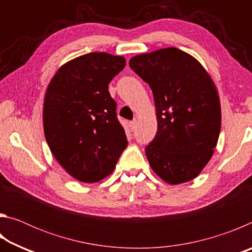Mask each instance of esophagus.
I'll return each mask as SVG.
<instances>
[{
	"mask_svg": "<svg viewBox=\"0 0 252 252\" xmlns=\"http://www.w3.org/2000/svg\"><path fill=\"white\" fill-rule=\"evenodd\" d=\"M129 126H130V129L133 131L135 127H136V121L135 120H133V121H131L130 123H129Z\"/></svg>",
	"mask_w": 252,
	"mask_h": 252,
	"instance_id": "34e87169",
	"label": "esophagus"
}]
</instances>
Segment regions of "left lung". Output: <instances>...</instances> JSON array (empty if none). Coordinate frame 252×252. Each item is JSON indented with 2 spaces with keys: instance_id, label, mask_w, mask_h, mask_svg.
Returning a JSON list of instances; mask_svg holds the SVG:
<instances>
[{
  "instance_id": "8db88e82",
  "label": "left lung",
  "mask_w": 252,
  "mask_h": 252,
  "mask_svg": "<svg viewBox=\"0 0 252 252\" xmlns=\"http://www.w3.org/2000/svg\"><path fill=\"white\" fill-rule=\"evenodd\" d=\"M129 65L150 85L158 131L147 146L150 167L169 185L197 178L213 155L221 106L211 76L197 59L177 48L139 54Z\"/></svg>"
}]
</instances>
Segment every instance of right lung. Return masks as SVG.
<instances>
[{"mask_svg":"<svg viewBox=\"0 0 252 252\" xmlns=\"http://www.w3.org/2000/svg\"><path fill=\"white\" fill-rule=\"evenodd\" d=\"M126 59L92 52L66 62L46 89L43 126L51 152L81 182L108 177L127 146L108 85Z\"/></svg>","mask_w":252,"mask_h":252,"instance_id":"1","label":"right lung"}]
</instances>
